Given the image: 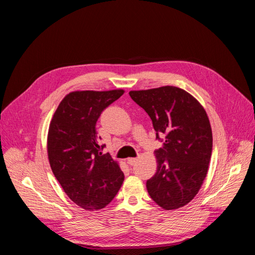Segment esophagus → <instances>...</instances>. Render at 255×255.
Returning a JSON list of instances; mask_svg holds the SVG:
<instances>
[{"mask_svg":"<svg viewBox=\"0 0 255 255\" xmlns=\"http://www.w3.org/2000/svg\"><path fill=\"white\" fill-rule=\"evenodd\" d=\"M137 158H128V160H127V163L128 164V165H130V166H133V165H135L136 163H137Z\"/></svg>","mask_w":255,"mask_h":255,"instance_id":"esophagus-1","label":"esophagus"}]
</instances>
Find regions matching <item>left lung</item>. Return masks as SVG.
<instances>
[{
    "label": "left lung",
    "mask_w": 255,
    "mask_h": 255,
    "mask_svg": "<svg viewBox=\"0 0 255 255\" xmlns=\"http://www.w3.org/2000/svg\"><path fill=\"white\" fill-rule=\"evenodd\" d=\"M128 94L150 116L156 138L165 137L161 148L154 152L157 169L146 181V190L166 211L183 207L201 188L212 156L213 134L204 107L174 86Z\"/></svg>",
    "instance_id": "left-lung-1"
}]
</instances>
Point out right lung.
<instances>
[{
	"label": "right lung",
	"mask_w": 255,
	"mask_h": 255,
	"mask_svg": "<svg viewBox=\"0 0 255 255\" xmlns=\"http://www.w3.org/2000/svg\"><path fill=\"white\" fill-rule=\"evenodd\" d=\"M123 94V89L72 91L51 120L47 142L51 169L66 195L84 210L104 208L125 181L118 161L102 153L96 129L101 113Z\"/></svg>",
	"instance_id": "right-lung-1"
}]
</instances>
